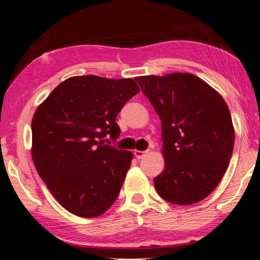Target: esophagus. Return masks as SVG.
Masks as SVG:
<instances>
[{
    "instance_id": "obj_1",
    "label": "esophagus",
    "mask_w": 260,
    "mask_h": 260,
    "mask_svg": "<svg viewBox=\"0 0 260 260\" xmlns=\"http://www.w3.org/2000/svg\"><path fill=\"white\" fill-rule=\"evenodd\" d=\"M134 154H135V156L137 159H142V158H145V155H147L148 154V150H135V152H134Z\"/></svg>"
}]
</instances>
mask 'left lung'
<instances>
[{"instance_id": "left-lung-1", "label": "left lung", "mask_w": 260, "mask_h": 260, "mask_svg": "<svg viewBox=\"0 0 260 260\" xmlns=\"http://www.w3.org/2000/svg\"><path fill=\"white\" fill-rule=\"evenodd\" d=\"M161 120L165 169L154 178L164 200L197 204L216 189L232 158L235 130L224 99L191 73L136 77Z\"/></svg>"}]
</instances>
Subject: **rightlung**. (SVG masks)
Segmentation results:
<instances>
[{
	"mask_svg": "<svg viewBox=\"0 0 260 260\" xmlns=\"http://www.w3.org/2000/svg\"><path fill=\"white\" fill-rule=\"evenodd\" d=\"M140 91L131 78L76 76L60 83L32 118L31 155L56 201L84 218L101 216L119 194L133 153L105 145L118 139L115 118Z\"/></svg>",
	"mask_w": 260,
	"mask_h": 260,
	"instance_id": "add662e5",
	"label": "right lung"
}]
</instances>
